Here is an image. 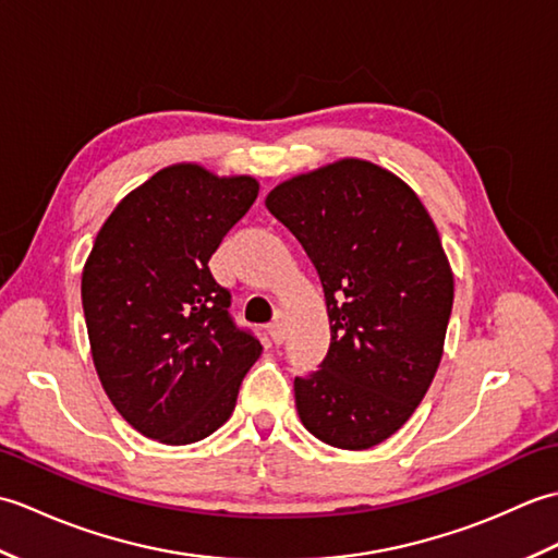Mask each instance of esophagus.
<instances>
[{
	"label": "esophagus",
	"instance_id": "34e87169",
	"mask_svg": "<svg viewBox=\"0 0 558 558\" xmlns=\"http://www.w3.org/2000/svg\"><path fill=\"white\" fill-rule=\"evenodd\" d=\"M268 336L272 338V342H280L286 340V336H288V324H286V314H276V318H272V322L268 324Z\"/></svg>",
	"mask_w": 558,
	"mask_h": 558
}]
</instances>
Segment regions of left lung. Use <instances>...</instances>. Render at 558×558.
<instances>
[{"instance_id":"left-lung-1","label":"left lung","mask_w":558,"mask_h":558,"mask_svg":"<svg viewBox=\"0 0 558 558\" xmlns=\"http://www.w3.org/2000/svg\"><path fill=\"white\" fill-rule=\"evenodd\" d=\"M266 208L322 278L330 348L294 378L306 432L366 450L405 424L444 354L453 270L420 196L381 165L340 158L270 189Z\"/></svg>"}]
</instances>
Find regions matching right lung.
I'll return each instance as SVG.
<instances>
[{
  "label": "right lung",
  "mask_w": 558,
  "mask_h": 558,
  "mask_svg": "<svg viewBox=\"0 0 558 558\" xmlns=\"http://www.w3.org/2000/svg\"><path fill=\"white\" fill-rule=\"evenodd\" d=\"M258 182L196 162L129 192L81 272L93 364L117 412L148 438L186 446L230 420L260 342L228 314L208 260L252 208Z\"/></svg>",
  "instance_id": "right-lung-1"
}]
</instances>
